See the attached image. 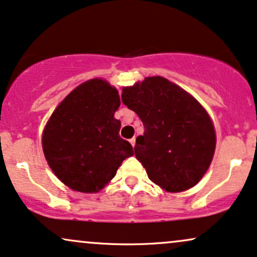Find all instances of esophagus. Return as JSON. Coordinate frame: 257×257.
Wrapping results in <instances>:
<instances>
[{
    "instance_id": "1",
    "label": "esophagus",
    "mask_w": 257,
    "mask_h": 257,
    "mask_svg": "<svg viewBox=\"0 0 257 257\" xmlns=\"http://www.w3.org/2000/svg\"><path fill=\"white\" fill-rule=\"evenodd\" d=\"M130 143L132 144V147H135V145H136V138L134 137V138H131V139H130Z\"/></svg>"
}]
</instances>
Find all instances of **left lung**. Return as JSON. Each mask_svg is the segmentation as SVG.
<instances>
[{"label": "left lung", "instance_id": "1", "mask_svg": "<svg viewBox=\"0 0 257 257\" xmlns=\"http://www.w3.org/2000/svg\"><path fill=\"white\" fill-rule=\"evenodd\" d=\"M121 101L144 125L135 155L149 179L168 192L186 191L200 181L216 149L213 125L201 104L161 76L123 88Z\"/></svg>", "mask_w": 257, "mask_h": 257}]
</instances>
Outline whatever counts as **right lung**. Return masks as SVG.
I'll use <instances>...</instances> for the list:
<instances>
[{
  "label": "right lung",
  "instance_id": "1",
  "mask_svg": "<svg viewBox=\"0 0 257 257\" xmlns=\"http://www.w3.org/2000/svg\"><path fill=\"white\" fill-rule=\"evenodd\" d=\"M118 90L90 80L71 91L52 113L43 134L47 163L61 181L82 193H96L115 176L132 145L119 136L114 113Z\"/></svg>",
  "mask_w": 257,
  "mask_h": 257
}]
</instances>
